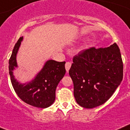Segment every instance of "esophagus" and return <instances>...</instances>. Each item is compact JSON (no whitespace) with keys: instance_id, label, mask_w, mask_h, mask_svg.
I'll use <instances>...</instances> for the list:
<instances>
[{"instance_id":"esophagus-1","label":"esophagus","mask_w":130,"mask_h":130,"mask_svg":"<svg viewBox=\"0 0 130 130\" xmlns=\"http://www.w3.org/2000/svg\"><path fill=\"white\" fill-rule=\"evenodd\" d=\"M71 67V62H67L65 63V69H66L67 72H69L70 68Z\"/></svg>"}]
</instances>
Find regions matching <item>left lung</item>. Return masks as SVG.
Listing matches in <instances>:
<instances>
[{"mask_svg": "<svg viewBox=\"0 0 130 130\" xmlns=\"http://www.w3.org/2000/svg\"><path fill=\"white\" fill-rule=\"evenodd\" d=\"M69 75L78 104L92 109L102 105L123 78V63L116 43L106 48L91 47L73 58Z\"/></svg>", "mask_w": 130, "mask_h": 130, "instance_id": "left-lung-1", "label": "left lung"}]
</instances>
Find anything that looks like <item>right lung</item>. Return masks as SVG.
Segmentation results:
<instances>
[{
	"label": "right lung",
	"instance_id": "right-lung-1",
	"mask_svg": "<svg viewBox=\"0 0 130 130\" xmlns=\"http://www.w3.org/2000/svg\"><path fill=\"white\" fill-rule=\"evenodd\" d=\"M23 40V37H21L17 41L9 60V74L11 84L15 93L23 102L36 107L46 108L54 102L56 87L66 72L65 61L47 60L33 79L26 83L20 82L14 76L13 71L18 67L17 55Z\"/></svg>",
	"mask_w": 130,
	"mask_h": 130
}]
</instances>
